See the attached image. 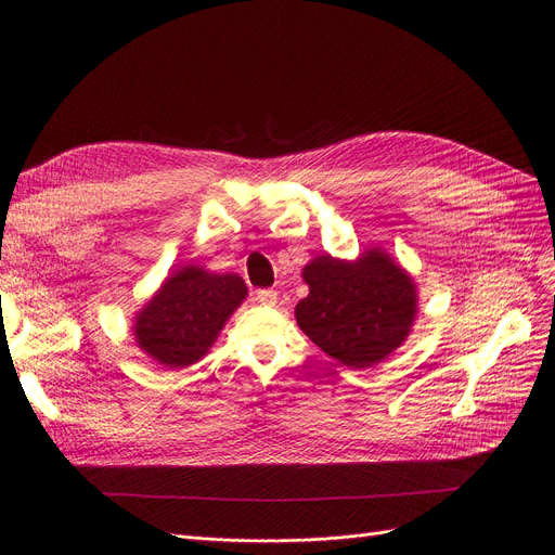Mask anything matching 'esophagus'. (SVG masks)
Returning <instances> with one entry per match:
<instances>
[{
    "instance_id": "esophagus-1",
    "label": "esophagus",
    "mask_w": 555,
    "mask_h": 555,
    "mask_svg": "<svg viewBox=\"0 0 555 555\" xmlns=\"http://www.w3.org/2000/svg\"><path fill=\"white\" fill-rule=\"evenodd\" d=\"M256 299H258L260 304H264V306H274V304L279 301V295H276V291L267 288V291H258V293H256Z\"/></svg>"
}]
</instances>
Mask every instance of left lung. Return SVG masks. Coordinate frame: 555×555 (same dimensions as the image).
<instances>
[{
  "label": "left lung",
  "mask_w": 555,
  "mask_h": 555,
  "mask_svg": "<svg viewBox=\"0 0 555 555\" xmlns=\"http://www.w3.org/2000/svg\"><path fill=\"white\" fill-rule=\"evenodd\" d=\"M301 276L309 297L295 309L299 330L343 365L371 367L412 332L416 285L382 249H367L357 260L318 256Z\"/></svg>",
  "instance_id": "obj_1"
}]
</instances>
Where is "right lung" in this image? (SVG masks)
<instances>
[{
    "label": "right lung",
    "mask_w": 555,
    "mask_h": 555,
    "mask_svg": "<svg viewBox=\"0 0 555 555\" xmlns=\"http://www.w3.org/2000/svg\"><path fill=\"white\" fill-rule=\"evenodd\" d=\"M246 297L237 274H212L184 264L167 276L134 318L137 345L153 361L184 367L208 354L225 320Z\"/></svg>",
    "instance_id": "1"
}]
</instances>
